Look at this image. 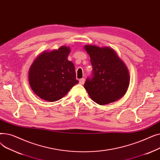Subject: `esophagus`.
Returning <instances> with one entry per match:
<instances>
[{
	"instance_id": "1",
	"label": "esophagus",
	"mask_w": 160,
	"mask_h": 160,
	"mask_svg": "<svg viewBox=\"0 0 160 160\" xmlns=\"http://www.w3.org/2000/svg\"><path fill=\"white\" fill-rule=\"evenodd\" d=\"M84 82H85V80H84V78H81V79H80V80H79V83H80V84H83V83H84Z\"/></svg>"
}]
</instances>
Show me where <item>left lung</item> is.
Returning <instances> with one entry per match:
<instances>
[{"label":"left lung","mask_w":160,"mask_h":160,"mask_svg":"<svg viewBox=\"0 0 160 160\" xmlns=\"http://www.w3.org/2000/svg\"><path fill=\"white\" fill-rule=\"evenodd\" d=\"M84 48L93 71L92 78H88L83 85L90 98L100 105L122 98L130 84L127 66L110 47L85 45Z\"/></svg>","instance_id":"obj_1"}]
</instances>
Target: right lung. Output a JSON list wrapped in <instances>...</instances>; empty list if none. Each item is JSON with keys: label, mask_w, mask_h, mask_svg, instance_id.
I'll use <instances>...</instances> for the list:
<instances>
[{"label": "right lung", "mask_w": 160, "mask_h": 160, "mask_svg": "<svg viewBox=\"0 0 160 160\" xmlns=\"http://www.w3.org/2000/svg\"><path fill=\"white\" fill-rule=\"evenodd\" d=\"M69 47L39 54L28 71L32 90L41 99L55 102L63 98L79 82L76 79L74 63L67 60Z\"/></svg>", "instance_id": "add662e5"}]
</instances>
